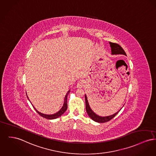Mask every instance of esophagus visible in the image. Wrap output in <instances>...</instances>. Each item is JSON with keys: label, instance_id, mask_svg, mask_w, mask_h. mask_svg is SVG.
Listing matches in <instances>:
<instances>
[{"label": "esophagus", "instance_id": "esophagus-1", "mask_svg": "<svg viewBox=\"0 0 156 156\" xmlns=\"http://www.w3.org/2000/svg\"><path fill=\"white\" fill-rule=\"evenodd\" d=\"M77 86H78V87H80H80H82L83 86V83H82V82H80V83H78V85H77Z\"/></svg>", "mask_w": 156, "mask_h": 156}]
</instances>
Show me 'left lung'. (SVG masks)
Listing matches in <instances>:
<instances>
[{"instance_id": "obj_1", "label": "left lung", "mask_w": 156, "mask_h": 156, "mask_svg": "<svg viewBox=\"0 0 156 156\" xmlns=\"http://www.w3.org/2000/svg\"><path fill=\"white\" fill-rule=\"evenodd\" d=\"M110 46L111 48V52L112 54H122V55H126V54L124 51V50L122 49V48L119 45V44H116V43H112V42H110ZM85 108H86V111L87 112L88 115L89 117L93 119L94 121L98 122H108L111 119H112L119 112V110L117 112L115 113L114 114L110 115V116H107V117H100L97 115H96L90 107L88 102L87 100V98L86 95H85Z\"/></svg>"}]
</instances>
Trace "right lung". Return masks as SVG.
Here are the masks:
<instances>
[{"label": "right lung", "instance_id": "right-lung-1", "mask_svg": "<svg viewBox=\"0 0 156 156\" xmlns=\"http://www.w3.org/2000/svg\"><path fill=\"white\" fill-rule=\"evenodd\" d=\"M69 91H68V92L66 93L65 97L64 104V105H63L62 108L59 111H58L56 114H52V115H46V114H42V113L38 112L37 111V110H35H35L37 111V112L38 113L39 115H40L41 117H44L45 119H55L60 117L61 115H62L66 111V110H67V106H68V104H67V96H68Z\"/></svg>", "mask_w": 156, "mask_h": 156}]
</instances>
